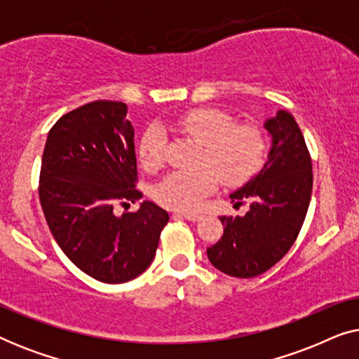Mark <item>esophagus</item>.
I'll return each instance as SVG.
<instances>
[{"mask_svg":"<svg viewBox=\"0 0 359 359\" xmlns=\"http://www.w3.org/2000/svg\"><path fill=\"white\" fill-rule=\"evenodd\" d=\"M180 215H183L186 220H189V222H198V220L203 219V215L201 214H193V212H180Z\"/></svg>","mask_w":359,"mask_h":359,"instance_id":"esophagus-1","label":"esophagus"}]
</instances>
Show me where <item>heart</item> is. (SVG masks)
Listing matches in <instances>:
<instances>
[{"mask_svg":"<svg viewBox=\"0 0 359 359\" xmlns=\"http://www.w3.org/2000/svg\"><path fill=\"white\" fill-rule=\"evenodd\" d=\"M176 127L204 147L198 171H175L155 189L160 204L171 209L191 210L217 184V174L225 184L237 186L248 181L262 168L264 140L253 127L237 126L232 116L219 109L199 107L181 114ZM166 137L161 127L154 126L140 140L139 156L147 168H156L163 160ZM211 170H209L208 168Z\"/></svg>","mask_w":359,"mask_h":359,"instance_id":"b5f03b06","label":"heart"}]
</instances>
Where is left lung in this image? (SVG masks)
<instances>
[{
  "instance_id": "obj_1",
  "label": "left lung",
  "mask_w": 359,
  "mask_h": 359,
  "mask_svg": "<svg viewBox=\"0 0 359 359\" xmlns=\"http://www.w3.org/2000/svg\"><path fill=\"white\" fill-rule=\"evenodd\" d=\"M271 139L262 170L230 194L233 208L248 203L243 217L222 215L224 235L208 248L214 268L233 278H255L274 266L296 242L312 194V161L291 112L264 121Z\"/></svg>"
}]
</instances>
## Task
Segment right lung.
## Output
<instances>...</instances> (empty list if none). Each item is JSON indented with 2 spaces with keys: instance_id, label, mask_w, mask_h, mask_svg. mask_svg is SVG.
Masks as SVG:
<instances>
[{
  "instance_id": "add662e5",
  "label": "right lung",
  "mask_w": 359,
  "mask_h": 359,
  "mask_svg": "<svg viewBox=\"0 0 359 359\" xmlns=\"http://www.w3.org/2000/svg\"><path fill=\"white\" fill-rule=\"evenodd\" d=\"M134 134L124 102L93 101L53 124L42 155L39 198L53 238L75 266L107 284L150 266L170 220L151 201L116 214L117 204L142 198Z\"/></svg>"
}]
</instances>
